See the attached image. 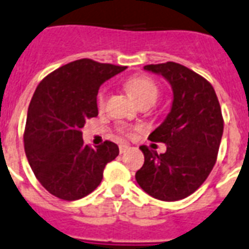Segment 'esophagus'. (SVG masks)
<instances>
[{
    "mask_svg": "<svg viewBox=\"0 0 249 249\" xmlns=\"http://www.w3.org/2000/svg\"><path fill=\"white\" fill-rule=\"evenodd\" d=\"M128 148H130L128 144H121V145H119V152H121V153H124V152L128 151Z\"/></svg>",
    "mask_w": 249,
    "mask_h": 249,
    "instance_id": "esophagus-1",
    "label": "esophagus"
}]
</instances>
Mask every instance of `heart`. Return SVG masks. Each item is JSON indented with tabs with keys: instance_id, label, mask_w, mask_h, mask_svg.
<instances>
[{
	"instance_id": "1",
	"label": "heart",
	"mask_w": 249,
	"mask_h": 249,
	"mask_svg": "<svg viewBox=\"0 0 249 249\" xmlns=\"http://www.w3.org/2000/svg\"><path fill=\"white\" fill-rule=\"evenodd\" d=\"M127 88L130 90L132 96L139 101V104L144 103H155L157 97H159L160 89L155 79H152L151 76H146V75H136L132 76L127 80ZM105 100H107V89L98 90L97 97H96V104L98 107H103L105 105ZM138 127L135 128H124L122 131L123 134L131 138L134 136L135 131H138Z\"/></svg>"
}]
</instances>
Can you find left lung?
Here are the masks:
<instances>
[{"label": "left lung", "instance_id": "1", "mask_svg": "<svg viewBox=\"0 0 249 249\" xmlns=\"http://www.w3.org/2000/svg\"><path fill=\"white\" fill-rule=\"evenodd\" d=\"M171 84L173 107L149 140L165 142L159 155L146 145L144 165L136 171V182L146 194L162 201H177L201 186L215 165L223 134V117L211 83L180 63L146 65Z\"/></svg>", "mask_w": 249, "mask_h": 249}]
</instances>
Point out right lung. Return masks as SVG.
<instances>
[{
  "instance_id": "1",
  "label": "right lung",
  "mask_w": 249,
  "mask_h": 249,
  "mask_svg": "<svg viewBox=\"0 0 249 249\" xmlns=\"http://www.w3.org/2000/svg\"><path fill=\"white\" fill-rule=\"evenodd\" d=\"M126 69L82 58L46 75L27 113L24 151L35 177L49 194L66 201L89 195L103 180L119 148L105 140L97 148L83 142L87 119L97 117L98 88Z\"/></svg>"
}]
</instances>
